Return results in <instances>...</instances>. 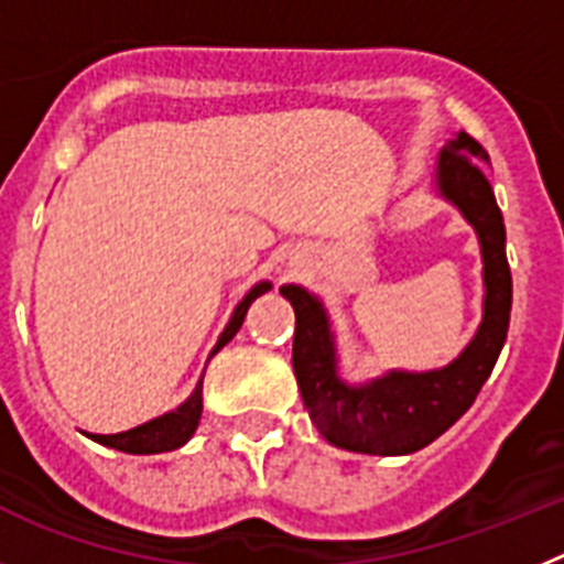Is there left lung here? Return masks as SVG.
<instances>
[{
  "label": "left lung",
  "instance_id": "obj_1",
  "mask_svg": "<svg viewBox=\"0 0 564 564\" xmlns=\"http://www.w3.org/2000/svg\"><path fill=\"white\" fill-rule=\"evenodd\" d=\"M479 161H488L482 144L459 133L443 147L437 164L440 193L457 204L477 229L486 263L482 323L454 364L425 375L391 371L351 389L337 380L335 343L321 303L306 289L281 286V295L295 306L292 366L303 405L317 431L337 448L380 457L420 452L471 409L491 377L511 321V269L506 258V224Z\"/></svg>",
  "mask_w": 564,
  "mask_h": 564
}]
</instances>
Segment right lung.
Segmentation results:
<instances>
[{
	"mask_svg": "<svg viewBox=\"0 0 564 564\" xmlns=\"http://www.w3.org/2000/svg\"><path fill=\"white\" fill-rule=\"evenodd\" d=\"M269 289H272L269 283H258V286L249 289V295L238 303V310H235L232 321L227 323L224 335L218 337V343H215L213 355L218 349H224V346L232 340L235 332L241 329L243 317H247L249 303H252L258 295H263V292H269ZM200 409H204V403H200V383H198V389L193 391V398H189L184 405H178L175 411H170V414H164V417H155V420H150V423L139 425V429L121 431V434H90V437L96 440V443L110 445V448H116V452H124V454L173 452V448L184 445L195 434V429H198V420H200Z\"/></svg>",
	"mask_w": 564,
	"mask_h": 564,
	"instance_id": "obj_1",
	"label": "right lung"
}]
</instances>
